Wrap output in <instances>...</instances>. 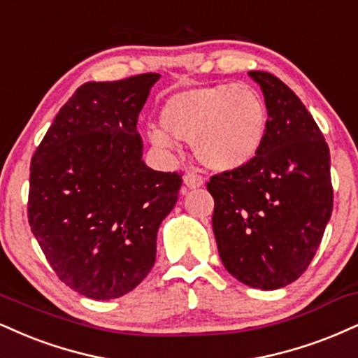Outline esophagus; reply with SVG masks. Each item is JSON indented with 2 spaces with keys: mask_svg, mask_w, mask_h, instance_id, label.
<instances>
[{
  "mask_svg": "<svg viewBox=\"0 0 358 358\" xmlns=\"http://www.w3.org/2000/svg\"><path fill=\"white\" fill-rule=\"evenodd\" d=\"M201 185H203V178L198 173H195V171H188V173L183 176L182 193H187L188 190H195V188L201 187Z\"/></svg>",
  "mask_w": 358,
  "mask_h": 358,
  "instance_id": "1",
  "label": "esophagus"
}]
</instances>
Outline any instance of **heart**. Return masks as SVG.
Segmentation results:
<instances>
[{"mask_svg":"<svg viewBox=\"0 0 358 358\" xmlns=\"http://www.w3.org/2000/svg\"><path fill=\"white\" fill-rule=\"evenodd\" d=\"M163 130L152 128L153 145L168 148L171 138L190 141L201 165L234 171L253 160L264 145L268 111L255 88L220 83L173 93L160 108Z\"/></svg>","mask_w":358,"mask_h":358,"instance_id":"1","label":"heart"}]
</instances>
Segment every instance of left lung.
<instances>
[{"instance_id":"8db88e82","label":"left lung","mask_w":358,"mask_h":358,"mask_svg":"<svg viewBox=\"0 0 358 358\" xmlns=\"http://www.w3.org/2000/svg\"><path fill=\"white\" fill-rule=\"evenodd\" d=\"M264 92L268 124L252 162L213 175V234L245 285L277 290L308 268L334 208L330 150L300 98L277 76L248 71Z\"/></svg>"}]
</instances>
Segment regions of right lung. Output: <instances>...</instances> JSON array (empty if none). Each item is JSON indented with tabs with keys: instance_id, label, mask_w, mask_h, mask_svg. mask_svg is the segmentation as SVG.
I'll return each mask as SVG.
<instances>
[{
	"instance_id": "right-lung-1",
	"label": "right lung",
	"mask_w": 358,
	"mask_h": 358,
	"mask_svg": "<svg viewBox=\"0 0 358 358\" xmlns=\"http://www.w3.org/2000/svg\"><path fill=\"white\" fill-rule=\"evenodd\" d=\"M158 73L81 85L29 166L28 222L58 278L93 300L118 299L148 275L182 173L141 160L136 131Z\"/></svg>"
}]
</instances>
